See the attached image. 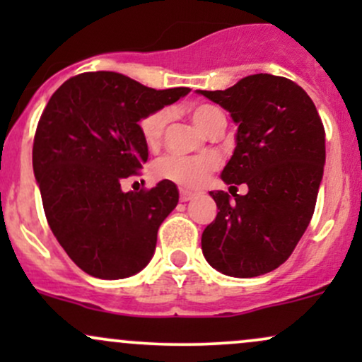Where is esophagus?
<instances>
[{"instance_id":"obj_1","label":"esophagus","mask_w":362,"mask_h":362,"mask_svg":"<svg viewBox=\"0 0 362 362\" xmlns=\"http://www.w3.org/2000/svg\"><path fill=\"white\" fill-rule=\"evenodd\" d=\"M192 197H194V194L187 192V190H182V192H180V201H182V202L190 201V199H192Z\"/></svg>"}]
</instances>
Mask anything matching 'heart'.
<instances>
[{"label": "heart", "mask_w": 362, "mask_h": 362, "mask_svg": "<svg viewBox=\"0 0 362 362\" xmlns=\"http://www.w3.org/2000/svg\"><path fill=\"white\" fill-rule=\"evenodd\" d=\"M223 115L216 107L197 105L190 110V117L194 124L206 134L213 129L216 119ZM170 122L168 110H158L149 114L139 122V131L143 141L148 148H158L163 141L165 131ZM218 168V160L214 156H182L167 155L155 161L153 165V175L158 180L173 182L178 187L187 190L199 189L209 178L211 173Z\"/></svg>", "instance_id": "b5f03b06"}]
</instances>
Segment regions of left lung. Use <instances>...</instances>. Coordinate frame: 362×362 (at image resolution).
<instances>
[{
  "instance_id": "1",
  "label": "left lung",
  "mask_w": 362,
  "mask_h": 362,
  "mask_svg": "<svg viewBox=\"0 0 362 362\" xmlns=\"http://www.w3.org/2000/svg\"><path fill=\"white\" fill-rule=\"evenodd\" d=\"M197 93L230 112L238 126L221 178L233 189L248 187L235 199L209 192L219 211L202 233V253L226 276H262L289 259L311 221L325 129L308 93L288 78L250 74L226 90Z\"/></svg>"
}]
</instances>
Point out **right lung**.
I'll use <instances>...</instances> for the list:
<instances>
[{
	"label": "right lung",
	"mask_w": 362,
	"mask_h": 362,
	"mask_svg": "<svg viewBox=\"0 0 362 362\" xmlns=\"http://www.w3.org/2000/svg\"><path fill=\"white\" fill-rule=\"evenodd\" d=\"M120 73L69 78L37 126L32 163L54 236L81 271L98 279L134 276L151 260L160 224L178 204L173 182L124 192L148 160L139 120L185 97Z\"/></svg>",
	"instance_id": "add662e5"
}]
</instances>
